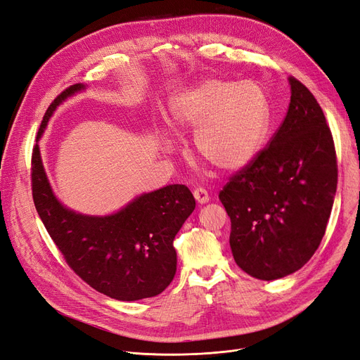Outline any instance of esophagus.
I'll return each instance as SVG.
<instances>
[{"label": "esophagus", "instance_id": "esophagus-1", "mask_svg": "<svg viewBox=\"0 0 360 360\" xmlns=\"http://www.w3.org/2000/svg\"><path fill=\"white\" fill-rule=\"evenodd\" d=\"M193 196H195V199L198 200L199 204H207L208 200H210V195H208V192H207L205 189H202V188H198V189H195V191H193Z\"/></svg>", "mask_w": 360, "mask_h": 360}]
</instances>
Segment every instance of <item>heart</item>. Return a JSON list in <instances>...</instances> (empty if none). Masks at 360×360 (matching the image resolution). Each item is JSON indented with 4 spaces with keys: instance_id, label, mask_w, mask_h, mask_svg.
Wrapping results in <instances>:
<instances>
[{
    "instance_id": "1",
    "label": "heart",
    "mask_w": 360,
    "mask_h": 360,
    "mask_svg": "<svg viewBox=\"0 0 360 360\" xmlns=\"http://www.w3.org/2000/svg\"><path fill=\"white\" fill-rule=\"evenodd\" d=\"M169 113L180 130H196L199 156L223 171H238L254 160L271 120L263 87L223 78L202 79L176 94Z\"/></svg>"
}]
</instances>
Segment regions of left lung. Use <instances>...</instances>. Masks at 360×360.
Here are the masks:
<instances>
[{
    "label": "left lung",
    "mask_w": 360,
    "mask_h": 360,
    "mask_svg": "<svg viewBox=\"0 0 360 360\" xmlns=\"http://www.w3.org/2000/svg\"><path fill=\"white\" fill-rule=\"evenodd\" d=\"M290 85L278 131L219 193L232 224L235 262L262 281L288 276L310 260L337 192V155L325 115L304 84L291 77Z\"/></svg>",
    "instance_id": "1"
}]
</instances>
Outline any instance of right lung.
Here are the masks:
<instances>
[{"label": "right lung", "instance_id": "add662e5", "mask_svg": "<svg viewBox=\"0 0 360 360\" xmlns=\"http://www.w3.org/2000/svg\"><path fill=\"white\" fill-rule=\"evenodd\" d=\"M70 85L54 98L39 125L38 137L63 100L82 90ZM32 198L39 219L68 266L91 288L110 298L136 301L161 294L177 269L174 238L195 210V198L184 184H169L143 193L117 214L91 217L65 208L54 196L32 150Z\"/></svg>", "mask_w": 360, "mask_h": 360}]
</instances>
